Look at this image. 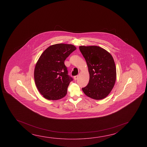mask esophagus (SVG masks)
Segmentation results:
<instances>
[{"mask_svg":"<svg viewBox=\"0 0 147 147\" xmlns=\"http://www.w3.org/2000/svg\"><path fill=\"white\" fill-rule=\"evenodd\" d=\"M78 75H76V76H75L74 77V80H77L78 79Z\"/></svg>","mask_w":147,"mask_h":147,"instance_id":"obj_1","label":"esophagus"}]
</instances>
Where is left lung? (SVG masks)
Listing matches in <instances>:
<instances>
[{"label": "left lung", "mask_w": 147, "mask_h": 147, "mask_svg": "<svg viewBox=\"0 0 147 147\" xmlns=\"http://www.w3.org/2000/svg\"><path fill=\"white\" fill-rule=\"evenodd\" d=\"M86 61L90 80L82 90L87 96L96 100L105 98L115 84L116 70L113 57L108 51L98 46H80Z\"/></svg>", "instance_id": "1"}]
</instances>
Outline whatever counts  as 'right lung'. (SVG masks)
I'll use <instances>...</instances> for the list:
<instances>
[{
	"label": "right lung",
	"instance_id": "right-lung-1",
	"mask_svg": "<svg viewBox=\"0 0 147 147\" xmlns=\"http://www.w3.org/2000/svg\"><path fill=\"white\" fill-rule=\"evenodd\" d=\"M76 49L72 45L58 43L50 46L40 56L34 70V80L45 98L58 100L66 95L73 78L68 75L65 60Z\"/></svg>",
	"mask_w": 147,
	"mask_h": 147
}]
</instances>
